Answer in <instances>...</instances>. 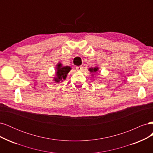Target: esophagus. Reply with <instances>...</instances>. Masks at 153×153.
Segmentation results:
<instances>
[{
	"mask_svg": "<svg viewBox=\"0 0 153 153\" xmlns=\"http://www.w3.org/2000/svg\"><path fill=\"white\" fill-rule=\"evenodd\" d=\"M83 68L82 66H76V69L77 71H81Z\"/></svg>",
	"mask_w": 153,
	"mask_h": 153,
	"instance_id": "34e87169",
	"label": "esophagus"
}]
</instances>
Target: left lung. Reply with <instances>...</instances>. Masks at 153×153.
Listing matches in <instances>:
<instances>
[{"label":"left lung","instance_id":"8db88e82","mask_svg":"<svg viewBox=\"0 0 153 153\" xmlns=\"http://www.w3.org/2000/svg\"><path fill=\"white\" fill-rule=\"evenodd\" d=\"M99 70V68H98V67H94V68H90L89 69V71L91 72V73H96L97 71H98ZM92 75H93V74H92ZM93 76V75H92Z\"/></svg>","mask_w":153,"mask_h":153}]
</instances>
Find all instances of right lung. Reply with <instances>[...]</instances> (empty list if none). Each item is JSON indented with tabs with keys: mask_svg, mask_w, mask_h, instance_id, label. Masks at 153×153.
<instances>
[{
	"mask_svg": "<svg viewBox=\"0 0 153 153\" xmlns=\"http://www.w3.org/2000/svg\"><path fill=\"white\" fill-rule=\"evenodd\" d=\"M56 73L55 76L53 78V80L56 83H60L63 82V80H66L67 75L71 69L69 66H64L61 62H59L56 65Z\"/></svg>",
	"mask_w": 153,
	"mask_h": 153,
	"instance_id": "add662e5",
	"label": "right lung"
}]
</instances>
